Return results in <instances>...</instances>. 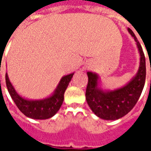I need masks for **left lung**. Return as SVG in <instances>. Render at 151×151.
I'll list each match as a JSON object with an SVG mask.
<instances>
[{"mask_svg":"<svg viewBox=\"0 0 151 151\" xmlns=\"http://www.w3.org/2000/svg\"><path fill=\"white\" fill-rule=\"evenodd\" d=\"M129 34L137 43L140 54V65L136 75L122 87L114 91L99 87V76L96 73L87 72L88 84L86 99L92 111L99 118L107 120H118L129 112L135 106L142 92L146 80V59L142 47L133 31Z\"/></svg>","mask_w":151,"mask_h":151,"instance_id":"1","label":"left lung"}]
</instances>
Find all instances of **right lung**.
<instances>
[{
	"label": "right lung",
	"mask_w": 151,
	"mask_h": 151,
	"mask_svg": "<svg viewBox=\"0 0 151 151\" xmlns=\"http://www.w3.org/2000/svg\"><path fill=\"white\" fill-rule=\"evenodd\" d=\"M73 74L74 73H72L62 77L52 94L42 99H28L22 97L12 85L7 73H5V82L12 99L26 116L35 120H46L59 111L64 101L65 91Z\"/></svg>",
	"instance_id": "right-lung-1"
}]
</instances>
